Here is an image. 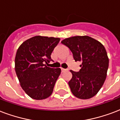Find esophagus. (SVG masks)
I'll return each instance as SVG.
<instances>
[{"instance_id":"34e87169","label":"esophagus","mask_w":120,"mask_h":120,"mask_svg":"<svg viewBox=\"0 0 120 120\" xmlns=\"http://www.w3.org/2000/svg\"><path fill=\"white\" fill-rule=\"evenodd\" d=\"M61 70H62V72H65V71L68 70V69H65V68H61Z\"/></svg>"}]
</instances>
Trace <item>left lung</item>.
Wrapping results in <instances>:
<instances>
[{
  "mask_svg": "<svg viewBox=\"0 0 120 120\" xmlns=\"http://www.w3.org/2000/svg\"><path fill=\"white\" fill-rule=\"evenodd\" d=\"M73 54L75 62H82L79 72L70 70L72 77L68 85L72 94L82 99L97 94L107 75L109 58L105 46L88 36H76L61 41Z\"/></svg>",
  "mask_w": 120,
  "mask_h": 120,
  "instance_id": "8db88e82",
  "label": "left lung"
}]
</instances>
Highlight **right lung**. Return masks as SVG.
<instances>
[{"mask_svg":"<svg viewBox=\"0 0 120 120\" xmlns=\"http://www.w3.org/2000/svg\"><path fill=\"white\" fill-rule=\"evenodd\" d=\"M59 38L35 36L19 46L15 57V70L22 89L36 100L52 95L60 68H50L51 54L60 41Z\"/></svg>","mask_w":120,"mask_h":120,"instance_id":"add662e5","label":"right lung"}]
</instances>
